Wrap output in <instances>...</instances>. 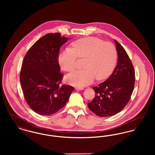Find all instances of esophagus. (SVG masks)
Wrapping results in <instances>:
<instances>
[{
	"instance_id": "esophagus-1",
	"label": "esophagus",
	"mask_w": 155,
	"mask_h": 155,
	"mask_svg": "<svg viewBox=\"0 0 155 155\" xmlns=\"http://www.w3.org/2000/svg\"><path fill=\"white\" fill-rule=\"evenodd\" d=\"M75 89H77V90H84V88H81V87H77V88H75Z\"/></svg>"
}]
</instances>
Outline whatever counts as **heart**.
Masks as SVG:
<instances>
[{
    "instance_id": "heart-1",
    "label": "heart",
    "mask_w": 155,
    "mask_h": 155,
    "mask_svg": "<svg viewBox=\"0 0 155 155\" xmlns=\"http://www.w3.org/2000/svg\"><path fill=\"white\" fill-rule=\"evenodd\" d=\"M72 47H67L59 53L58 61L61 68L67 72L76 68L77 58H85L84 70L68 74L67 82L73 86L83 87L96 80L108 77L115 66L117 51L109 42H103L95 37H85L74 41Z\"/></svg>"
}]
</instances>
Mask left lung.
Returning a JSON list of instances; mask_svg holds the SVG:
<instances>
[{
    "mask_svg": "<svg viewBox=\"0 0 155 155\" xmlns=\"http://www.w3.org/2000/svg\"><path fill=\"white\" fill-rule=\"evenodd\" d=\"M118 61L110 77L93 87L95 96L89 109L99 117H110L120 112L128 103L135 84L133 63L124 48L114 40Z\"/></svg>",
    "mask_w": 155,
    "mask_h": 155,
    "instance_id": "left-lung-1",
    "label": "left lung"
}]
</instances>
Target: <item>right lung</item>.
Here are the masks:
<instances>
[{
	"label": "right lung",
	"mask_w": 155,
	"mask_h": 155,
	"mask_svg": "<svg viewBox=\"0 0 155 155\" xmlns=\"http://www.w3.org/2000/svg\"><path fill=\"white\" fill-rule=\"evenodd\" d=\"M69 38L60 33L48 34L33 45L22 61L20 75L22 92L31 109L42 116H51L63 108L74 90L60 85L58 57L61 46Z\"/></svg>",
	"instance_id": "right-lung-1"
}]
</instances>
